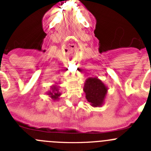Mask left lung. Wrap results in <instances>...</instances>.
Listing matches in <instances>:
<instances>
[{
    "instance_id": "left-lung-1",
    "label": "left lung",
    "mask_w": 151,
    "mask_h": 151,
    "mask_svg": "<svg viewBox=\"0 0 151 151\" xmlns=\"http://www.w3.org/2000/svg\"><path fill=\"white\" fill-rule=\"evenodd\" d=\"M83 91L87 101L93 107H101L104 104L107 93V87L97 78H89L86 80Z\"/></svg>"
}]
</instances>
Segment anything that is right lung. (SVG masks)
I'll list each match as a JSON object with an SVG mask.
<instances>
[{"mask_svg":"<svg viewBox=\"0 0 151 151\" xmlns=\"http://www.w3.org/2000/svg\"><path fill=\"white\" fill-rule=\"evenodd\" d=\"M47 95L51 97L53 101H58L59 100V97L61 95V93L59 92L58 87L56 85H54L51 87V91H49L47 92Z\"/></svg>","mask_w":151,"mask_h":151,"instance_id":"right-lung-1","label":"right lung"}]
</instances>
